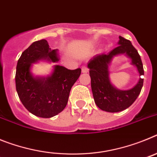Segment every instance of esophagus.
Here are the masks:
<instances>
[{"mask_svg": "<svg viewBox=\"0 0 157 157\" xmlns=\"http://www.w3.org/2000/svg\"><path fill=\"white\" fill-rule=\"evenodd\" d=\"M88 71H89V69L87 67L83 66L82 67V73H87Z\"/></svg>", "mask_w": 157, "mask_h": 157, "instance_id": "1", "label": "esophagus"}]
</instances>
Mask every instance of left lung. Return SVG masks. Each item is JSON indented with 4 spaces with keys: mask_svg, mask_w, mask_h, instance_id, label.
<instances>
[{
    "mask_svg": "<svg viewBox=\"0 0 157 157\" xmlns=\"http://www.w3.org/2000/svg\"><path fill=\"white\" fill-rule=\"evenodd\" d=\"M118 46L109 53L98 54L88 62L91 89L97 106L108 112L125 110L134 103L143 86V78H140L134 87L127 90L117 89L110 79L109 67L112 59L119 55H125L130 59V64L137 68L139 76L144 75L143 64L138 51L129 40L120 36Z\"/></svg>",
    "mask_w": 157,
    "mask_h": 157,
    "instance_id": "1",
    "label": "left lung"
}]
</instances>
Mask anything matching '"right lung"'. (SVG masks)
Returning <instances> with one entry per match:
<instances>
[{
	"label": "right lung",
	"mask_w": 157,
	"mask_h": 157,
	"mask_svg": "<svg viewBox=\"0 0 157 157\" xmlns=\"http://www.w3.org/2000/svg\"><path fill=\"white\" fill-rule=\"evenodd\" d=\"M41 60L57 63L58 49H51L46 40L34 41L18 60L16 86L22 104L30 113L38 117L51 118L64 109L71 89L81 75V69L69 70L54 65L47 76H34L33 63Z\"/></svg>",
	"instance_id": "obj_1"
}]
</instances>
